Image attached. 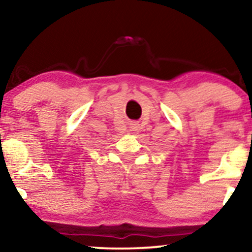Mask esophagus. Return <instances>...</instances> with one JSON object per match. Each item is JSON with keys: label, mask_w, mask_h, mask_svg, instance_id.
I'll return each instance as SVG.
<instances>
[{"label": "esophagus", "mask_w": 252, "mask_h": 252, "mask_svg": "<svg viewBox=\"0 0 252 252\" xmlns=\"http://www.w3.org/2000/svg\"><path fill=\"white\" fill-rule=\"evenodd\" d=\"M130 130H131V131H138V130H139L138 122H131V123H130Z\"/></svg>", "instance_id": "34e87169"}]
</instances>
